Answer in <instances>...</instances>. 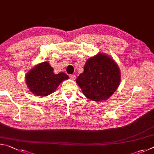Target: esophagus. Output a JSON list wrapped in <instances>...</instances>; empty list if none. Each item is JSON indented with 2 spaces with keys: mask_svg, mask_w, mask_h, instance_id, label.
<instances>
[{
  "mask_svg": "<svg viewBox=\"0 0 154 154\" xmlns=\"http://www.w3.org/2000/svg\"><path fill=\"white\" fill-rule=\"evenodd\" d=\"M69 77H70V79H71L72 80H74L75 79V74H72V75H69Z\"/></svg>",
  "mask_w": 154,
  "mask_h": 154,
  "instance_id": "esophagus-1",
  "label": "esophagus"
}]
</instances>
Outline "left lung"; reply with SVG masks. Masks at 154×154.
Instances as JSON below:
<instances>
[{
    "instance_id": "1",
    "label": "left lung",
    "mask_w": 154,
    "mask_h": 154,
    "mask_svg": "<svg viewBox=\"0 0 154 154\" xmlns=\"http://www.w3.org/2000/svg\"><path fill=\"white\" fill-rule=\"evenodd\" d=\"M119 67L111 57L103 53L88 59L84 72L76 82L84 95L93 101L107 100L119 87Z\"/></svg>"
}]
</instances>
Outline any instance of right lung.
I'll return each instance as SVG.
<instances>
[{
	"instance_id": "add662e5",
	"label": "right lung",
	"mask_w": 154,
	"mask_h": 154,
	"mask_svg": "<svg viewBox=\"0 0 154 154\" xmlns=\"http://www.w3.org/2000/svg\"><path fill=\"white\" fill-rule=\"evenodd\" d=\"M48 61L37 64L26 74L28 89L36 96L46 97L55 92L59 85L69 76L63 72L55 74Z\"/></svg>"
}]
</instances>
